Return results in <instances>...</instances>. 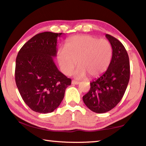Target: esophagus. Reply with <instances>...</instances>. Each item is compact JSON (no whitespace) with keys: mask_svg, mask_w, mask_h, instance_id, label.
Listing matches in <instances>:
<instances>
[{"mask_svg":"<svg viewBox=\"0 0 146 146\" xmlns=\"http://www.w3.org/2000/svg\"><path fill=\"white\" fill-rule=\"evenodd\" d=\"M71 84H72L77 85V84H80V82H77V81H75V80H72V81H71Z\"/></svg>","mask_w":146,"mask_h":146,"instance_id":"esophagus-1","label":"esophagus"}]
</instances>
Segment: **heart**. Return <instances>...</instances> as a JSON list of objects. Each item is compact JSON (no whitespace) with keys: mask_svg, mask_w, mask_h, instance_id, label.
<instances>
[{"mask_svg":"<svg viewBox=\"0 0 146 146\" xmlns=\"http://www.w3.org/2000/svg\"><path fill=\"white\" fill-rule=\"evenodd\" d=\"M113 57V48L106 39H98L86 35L68 38L66 47L59 48L56 54L61 71L70 75L77 64L79 68L75 72L77 78L97 77L106 72Z\"/></svg>","mask_w":146,"mask_h":146,"instance_id":"obj_1","label":"heart"}]
</instances>
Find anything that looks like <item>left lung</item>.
<instances>
[{"label":"left lung","instance_id":"obj_1","mask_svg":"<svg viewBox=\"0 0 146 146\" xmlns=\"http://www.w3.org/2000/svg\"><path fill=\"white\" fill-rule=\"evenodd\" d=\"M113 48V57L108 70L90 83V90L83 96V101L90 110L97 113L108 112L122 99L129 80V56L123 44L106 34Z\"/></svg>","mask_w":146,"mask_h":146}]
</instances>
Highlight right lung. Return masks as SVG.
Masks as SVG:
<instances>
[{
    "instance_id": "obj_1",
    "label": "right lung",
    "mask_w": 146,
    "mask_h": 146,
    "mask_svg": "<svg viewBox=\"0 0 146 146\" xmlns=\"http://www.w3.org/2000/svg\"><path fill=\"white\" fill-rule=\"evenodd\" d=\"M62 33L43 32L29 40L16 58L15 82L29 108L40 113L53 112L63 100L71 80L58 70L53 60L57 38Z\"/></svg>"
}]
</instances>
